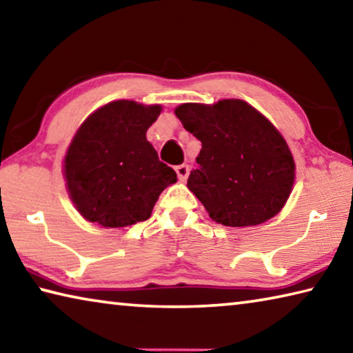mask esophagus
Returning <instances> with one entry per match:
<instances>
[{"instance_id":"1","label":"esophagus","mask_w":353,"mask_h":353,"mask_svg":"<svg viewBox=\"0 0 353 353\" xmlns=\"http://www.w3.org/2000/svg\"><path fill=\"white\" fill-rule=\"evenodd\" d=\"M176 172H177V177L181 179V181H185V179H187L188 174H190V166L188 165H179V166H176Z\"/></svg>"}]
</instances>
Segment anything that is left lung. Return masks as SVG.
Masks as SVG:
<instances>
[{"mask_svg":"<svg viewBox=\"0 0 353 353\" xmlns=\"http://www.w3.org/2000/svg\"><path fill=\"white\" fill-rule=\"evenodd\" d=\"M176 117L202 143L187 187L210 218L230 227L277 214L294 183V160L279 130L241 99L182 104Z\"/></svg>","mask_w":353,"mask_h":353,"instance_id":"1","label":"left lung"}]
</instances>
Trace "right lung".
Masks as SVG:
<instances>
[{"mask_svg": "<svg viewBox=\"0 0 353 353\" xmlns=\"http://www.w3.org/2000/svg\"><path fill=\"white\" fill-rule=\"evenodd\" d=\"M160 112V105L115 101L82 123L63 166L70 198L83 218L103 227L146 221L160 193L177 181L146 140Z\"/></svg>", "mask_w": 353, "mask_h": 353, "instance_id": "add662e5", "label": "right lung"}]
</instances>
